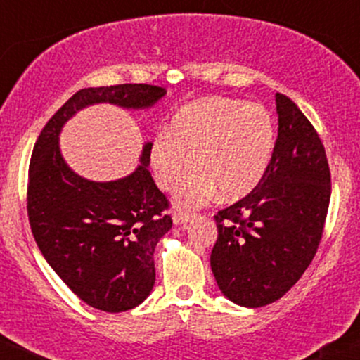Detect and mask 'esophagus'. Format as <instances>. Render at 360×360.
I'll use <instances>...</instances> for the list:
<instances>
[{"label": "esophagus", "instance_id": "1", "mask_svg": "<svg viewBox=\"0 0 360 360\" xmlns=\"http://www.w3.org/2000/svg\"><path fill=\"white\" fill-rule=\"evenodd\" d=\"M174 224L176 225H183V224H186V222H189V220L193 219V215L191 213H174Z\"/></svg>", "mask_w": 360, "mask_h": 360}]
</instances>
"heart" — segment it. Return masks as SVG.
<instances>
[{"label":"heart","mask_w":360,"mask_h":360,"mask_svg":"<svg viewBox=\"0 0 360 360\" xmlns=\"http://www.w3.org/2000/svg\"><path fill=\"white\" fill-rule=\"evenodd\" d=\"M276 141L271 112L259 102L210 96L184 104L150 145L157 184L174 191L193 159L195 172L174 196L179 208H198L219 193L239 200L259 184Z\"/></svg>","instance_id":"b5f03b06"}]
</instances>
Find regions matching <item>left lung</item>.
<instances>
[{
  "label": "left lung",
  "instance_id": "8db88e82",
  "mask_svg": "<svg viewBox=\"0 0 360 360\" xmlns=\"http://www.w3.org/2000/svg\"><path fill=\"white\" fill-rule=\"evenodd\" d=\"M278 136L263 179L215 215L210 264L232 302L262 307L278 301L313 262L331 196L326 152L301 109L276 94Z\"/></svg>",
  "mask_w": 360,
  "mask_h": 360
}]
</instances>
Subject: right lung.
Returning a JSON list of instances; mask_svg holds the SVG:
<instances>
[{"label":"right lung","mask_w":360,"mask_h":360,"mask_svg":"<svg viewBox=\"0 0 360 360\" xmlns=\"http://www.w3.org/2000/svg\"><path fill=\"white\" fill-rule=\"evenodd\" d=\"M165 89L122 84L82 89L47 121L34 145L27 212L35 243L59 278L82 301L105 313L136 307L153 289V252L172 227L169 201L148 171L150 141L141 164L122 179L97 183L68 167L59 133L77 110L92 104L148 109Z\"/></svg>","instance_id":"add662e5"}]
</instances>
